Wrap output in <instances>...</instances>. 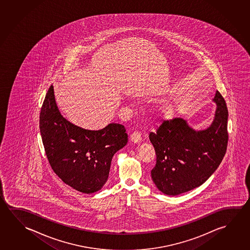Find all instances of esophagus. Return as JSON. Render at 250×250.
Here are the masks:
<instances>
[{"label": "esophagus", "instance_id": "34e87169", "mask_svg": "<svg viewBox=\"0 0 250 250\" xmlns=\"http://www.w3.org/2000/svg\"><path fill=\"white\" fill-rule=\"evenodd\" d=\"M141 134L139 133V131H134L131 137H130V140L132 143L139 144L141 142Z\"/></svg>", "mask_w": 250, "mask_h": 250}]
</instances>
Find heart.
<instances>
[{"mask_svg": "<svg viewBox=\"0 0 250 250\" xmlns=\"http://www.w3.org/2000/svg\"><path fill=\"white\" fill-rule=\"evenodd\" d=\"M160 111H161V113L164 115V116H167V115H168V113H169V108H168V107H162Z\"/></svg>", "mask_w": 250, "mask_h": 250, "instance_id": "heart-1", "label": "heart"}]
</instances>
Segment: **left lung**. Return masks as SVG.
I'll use <instances>...</instances> for the list:
<instances>
[{"label":"left lung","mask_w":250,"mask_h":250,"mask_svg":"<svg viewBox=\"0 0 250 250\" xmlns=\"http://www.w3.org/2000/svg\"><path fill=\"white\" fill-rule=\"evenodd\" d=\"M213 102L216 110L207 129L197 131L187 120L174 118L164 121L155 133H150L157 157L151 179L165 194L175 196L200 187L223 160L229 139V112L218 90Z\"/></svg>","instance_id":"1"}]
</instances>
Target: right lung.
Masks as SVG:
<instances>
[{"label":"right lung","instance_id":"obj_1","mask_svg":"<svg viewBox=\"0 0 250 250\" xmlns=\"http://www.w3.org/2000/svg\"><path fill=\"white\" fill-rule=\"evenodd\" d=\"M39 126L54 172L65 184L83 193L102 189L112 157L127 143L125 129L120 124L90 131L70 123L58 109L53 85L42 104Z\"/></svg>","mask_w":250,"mask_h":250}]
</instances>
